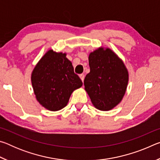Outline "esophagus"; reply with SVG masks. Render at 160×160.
I'll list each match as a JSON object with an SVG mask.
<instances>
[{
    "instance_id": "obj_1",
    "label": "esophagus",
    "mask_w": 160,
    "mask_h": 160,
    "mask_svg": "<svg viewBox=\"0 0 160 160\" xmlns=\"http://www.w3.org/2000/svg\"><path fill=\"white\" fill-rule=\"evenodd\" d=\"M79 76H80V79L82 80V81L83 82L84 79H85V75H84V74H80Z\"/></svg>"
}]
</instances>
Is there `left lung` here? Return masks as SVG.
<instances>
[{"instance_id":"obj_1","label":"left lung","mask_w":160,"mask_h":160,"mask_svg":"<svg viewBox=\"0 0 160 160\" xmlns=\"http://www.w3.org/2000/svg\"><path fill=\"white\" fill-rule=\"evenodd\" d=\"M90 72L84 80L85 89L93 105L109 111L121 101L128 82V72L122 61L113 51L103 48L89 56Z\"/></svg>"}]
</instances>
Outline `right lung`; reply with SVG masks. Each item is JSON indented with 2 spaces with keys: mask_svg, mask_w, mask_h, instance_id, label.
Wrapping results in <instances>:
<instances>
[{
  "mask_svg": "<svg viewBox=\"0 0 160 160\" xmlns=\"http://www.w3.org/2000/svg\"><path fill=\"white\" fill-rule=\"evenodd\" d=\"M66 53L49 50L32 73V84L38 102L50 111L67 105L72 92L82 85Z\"/></svg>",
  "mask_w": 160,
  "mask_h": 160,
  "instance_id": "obj_1",
  "label": "right lung"
}]
</instances>
